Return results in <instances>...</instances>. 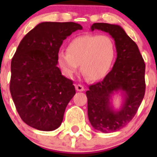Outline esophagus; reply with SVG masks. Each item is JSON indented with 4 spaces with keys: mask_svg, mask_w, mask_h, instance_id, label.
<instances>
[{
    "mask_svg": "<svg viewBox=\"0 0 157 157\" xmlns=\"http://www.w3.org/2000/svg\"><path fill=\"white\" fill-rule=\"evenodd\" d=\"M75 87H76V90L77 91H84V90H85V88H84V86H82V85H80V84H78V85H76L75 86Z\"/></svg>",
    "mask_w": 157,
    "mask_h": 157,
    "instance_id": "esophagus-1",
    "label": "esophagus"
}]
</instances>
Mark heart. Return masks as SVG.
Here are the masks:
<instances>
[{
  "instance_id": "b5f03b06",
  "label": "heart",
  "mask_w": 157,
  "mask_h": 157,
  "mask_svg": "<svg viewBox=\"0 0 157 157\" xmlns=\"http://www.w3.org/2000/svg\"><path fill=\"white\" fill-rule=\"evenodd\" d=\"M67 53L60 51L58 63L65 75L71 77L81 64V72L90 81H98L109 71L115 58V45L107 35H83L74 38Z\"/></svg>"
}]
</instances>
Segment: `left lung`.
<instances>
[{"label":"left lung","instance_id":"8db88e82","mask_svg":"<svg viewBox=\"0 0 157 157\" xmlns=\"http://www.w3.org/2000/svg\"><path fill=\"white\" fill-rule=\"evenodd\" d=\"M90 28L109 33L117 53L112 71L86 91L91 125L107 134L122 129L136 114L145 94V63L136 43L121 26L96 23ZM118 92H122L124 99L121 108L115 110L110 100Z\"/></svg>","mask_w":157,"mask_h":157}]
</instances>
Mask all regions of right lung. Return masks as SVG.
I'll return each mask as SVG.
<instances>
[{
  "mask_svg": "<svg viewBox=\"0 0 157 157\" xmlns=\"http://www.w3.org/2000/svg\"><path fill=\"white\" fill-rule=\"evenodd\" d=\"M82 27L73 22H43L23 38L11 61L10 90L21 119L29 126L52 131L60 126L76 90L58 67L59 48Z\"/></svg>",
  "mask_w": 157,
  "mask_h": 157,
  "instance_id": "1",
  "label": "right lung"
}]
</instances>
